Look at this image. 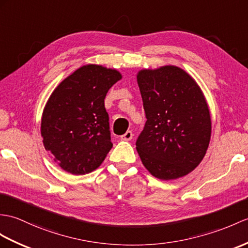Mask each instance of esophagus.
I'll list each match as a JSON object with an SVG mask.
<instances>
[{
  "instance_id": "obj_1",
  "label": "esophagus",
  "mask_w": 248,
  "mask_h": 248,
  "mask_svg": "<svg viewBox=\"0 0 248 248\" xmlns=\"http://www.w3.org/2000/svg\"><path fill=\"white\" fill-rule=\"evenodd\" d=\"M132 137H133V133H132V131H126L124 135L120 136L123 140H131Z\"/></svg>"
}]
</instances>
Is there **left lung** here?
<instances>
[{"label": "left lung", "instance_id": "1", "mask_svg": "<svg viewBox=\"0 0 248 248\" xmlns=\"http://www.w3.org/2000/svg\"><path fill=\"white\" fill-rule=\"evenodd\" d=\"M147 122L136 140L143 166L159 180L185 176L204 158L211 119L205 97L182 68L166 65L137 74Z\"/></svg>", "mask_w": 248, "mask_h": 248}]
</instances>
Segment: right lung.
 Segmentation results:
<instances>
[{
  "mask_svg": "<svg viewBox=\"0 0 248 248\" xmlns=\"http://www.w3.org/2000/svg\"><path fill=\"white\" fill-rule=\"evenodd\" d=\"M120 79L116 70L88 64L51 93L42 114L41 135L46 150L68 173L94 171L112 149L105 98Z\"/></svg>",
  "mask_w": 248,
  "mask_h": 248,
  "instance_id": "1",
  "label": "right lung"
}]
</instances>
